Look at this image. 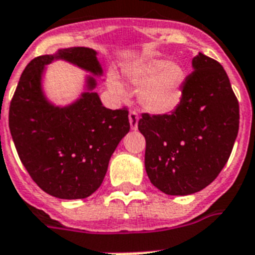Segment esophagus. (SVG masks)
<instances>
[{"label": "esophagus", "instance_id": "esophagus-1", "mask_svg": "<svg viewBox=\"0 0 255 255\" xmlns=\"http://www.w3.org/2000/svg\"><path fill=\"white\" fill-rule=\"evenodd\" d=\"M128 118H129V124H131V128L132 129H136V128H137V123H138L137 111L131 110V111H129V114H128Z\"/></svg>", "mask_w": 255, "mask_h": 255}]
</instances>
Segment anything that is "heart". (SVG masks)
Wrapping results in <instances>:
<instances>
[{
  "instance_id": "1",
  "label": "heart",
  "mask_w": 255,
  "mask_h": 255,
  "mask_svg": "<svg viewBox=\"0 0 255 255\" xmlns=\"http://www.w3.org/2000/svg\"><path fill=\"white\" fill-rule=\"evenodd\" d=\"M128 77L134 85L141 86L140 101L148 111L165 114L177 107L182 97L185 72L178 64L150 60L128 70ZM110 88L115 94L124 95V89L118 77H110Z\"/></svg>"
}]
</instances>
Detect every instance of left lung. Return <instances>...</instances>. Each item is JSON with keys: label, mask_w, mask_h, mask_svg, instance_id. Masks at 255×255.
Here are the masks:
<instances>
[{"label": "left lung", "mask_w": 255, "mask_h": 255, "mask_svg": "<svg viewBox=\"0 0 255 255\" xmlns=\"http://www.w3.org/2000/svg\"><path fill=\"white\" fill-rule=\"evenodd\" d=\"M170 114L142 113L145 170L167 195L194 194L214 182L239 133L240 106L221 64L199 53Z\"/></svg>", "instance_id": "obj_1"}]
</instances>
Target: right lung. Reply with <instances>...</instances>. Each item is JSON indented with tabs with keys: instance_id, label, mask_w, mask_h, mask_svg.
Returning <instances> with one entry per match:
<instances>
[{
	"instance_id": "add662e5",
	"label": "right lung",
	"mask_w": 255,
	"mask_h": 255,
	"mask_svg": "<svg viewBox=\"0 0 255 255\" xmlns=\"http://www.w3.org/2000/svg\"><path fill=\"white\" fill-rule=\"evenodd\" d=\"M86 47L60 49L27 64L9 109V128L20 161L32 181L60 199H84L102 185L109 161L129 131L128 109L110 110L97 93H85L65 109L51 106L41 94L44 65L60 57L93 73L102 69ZM95 86L93 78L89 88Z\"/></svg>"
}]
</instances>
